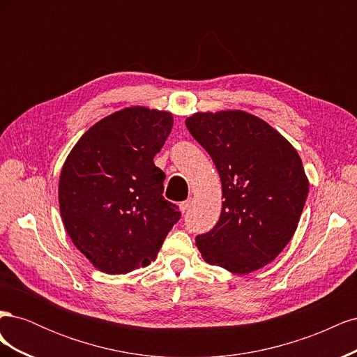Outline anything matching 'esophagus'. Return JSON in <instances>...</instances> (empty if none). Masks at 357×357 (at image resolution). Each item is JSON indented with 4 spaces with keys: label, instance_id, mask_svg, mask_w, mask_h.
<instances>
[{
    "label": "esophagus",
    "instance_id": "34e87169",
    "mask_svg": "<svg viewBox=\"0 0 357 357\" xmlns=\"http://www.w3.org/2000/svg\"><path fill=\"white\" fill-rule=\"evenodd\" d=\"M190 205H192V199L183 201V202H180V204H178V208H180V211H181V213H186V211L190 208Z\"/></svg>",
    "mask_w": 357,
    "mask_h": 357
}]
</instances>
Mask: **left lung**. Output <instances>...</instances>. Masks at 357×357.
<instances>
[{
	"instance_id": "left-lung-1",
	"label": "left lung",
	"mask_w": 357,
	"mask_h": 357,
	"mask_svg": "<svg viewBox=\"0 0 357 357\" xmlns=\"http://www.w3.org/2000/svg\"><path fill=\"white\" fill-rule=\"evenodd\" d=\"M192 137L207 150L222 181V213L197 236L204 261L234 274L273 262L294 236L308 195L302 160L262 119L241 110L195 113Z\"/></svg>"
}]
</instances>
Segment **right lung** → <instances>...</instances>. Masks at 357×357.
<instances>
[{
	"label": "right lung",
	"instance_id": "right-lung-1",
	"mask_svg": "<svg viewBox=\"0 0 357 357\" xmlns=\"http://www.w3.org/2000/svg\"><path fill=\"white\" fill-rule=\"evenodd\" d=\"M172 114L128 107L101 119L67 156L59 210L73 244L107 274L150 265L180 219L162 197L164 171L153 158L172 129Z\"/></svg>",
	"mask_w": 357,
	"mask_h": 357
}]
</instances>
